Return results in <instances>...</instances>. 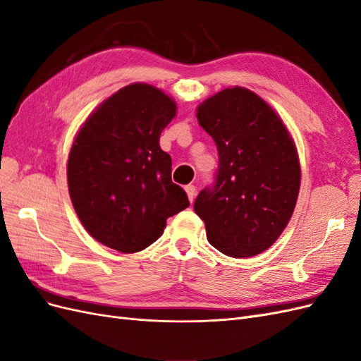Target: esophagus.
Listing matches in <instances>:
<instances>
[{"label":"esophagus","instance_id":"34e87169","mask_svg":"<svg viewBox=\"0 0 361 361\" xmlns=\"http://www.w3.org/2000/svg\"><path fill=\"white\" fill-rule=\"evenodd\" d=\"M185 191H187L188 199H190V202L192 203V200H194V197H195V187H194V185H187V187H185Z\"/></svg>","mask_w":361,"mask_h":361}]
</instances>
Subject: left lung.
Masks as SVG:
<instances>
[{
	"mask_svg": "<svg viewBox=\"0 0 361 361\" xmlns=\"http://www.w3.org/2000/svg\"><path fill=\"white\" fill-rule=\"evenodd\" d=\"M197 118L215 141L218 169L194 211L218 251L256 256L285 231L297 203L301 171L293 141L272 108L243 87L206 99Z\"/></svg>",
	"mask_w": 361,
	"mask_h": 361,
	"instance_id": "8db88e82",
	"label": "left lung"
}]
</instances>
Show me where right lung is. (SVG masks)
Instances as JSON below:
<instances>
[{
	"instance_id": "1",
	"label": "right lung",
	"mask_w": 361,
	"mask_h": 361,
	"mask_svg": "<svg viewBox=\"0 0 361 361\" xmlns=\"http://www.w3.org/2000/svg\"><path fill=\"white\" fill-rule=\"evenodd\" d=\"M176 114L167 94L130 84L106 99L81 128L68 161L69 194L96 241L135 253L162 235L169 216L190 206L171 180L159 135Z\"/></svg>"
}]
</instances>
